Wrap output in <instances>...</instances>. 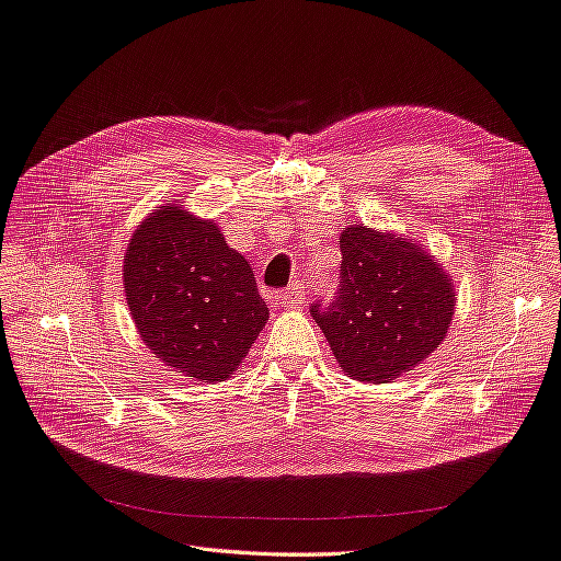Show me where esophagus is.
Segmentation results:
<instances>
[{"label":"esophagus","mask_w":561,"mask_h":561,"mask_svg":"<svg viewBox=\"0 0 561 561\" xmlns=\"http://www.w3.org/2000/svg\"><path fill=\"white\" fill-rule=\"evenodd\" d=\"M278 299H280V305H287V307L301 305V301H305V283L295 280L290 287H287V290L278 293Z\"/></svg>","instance_id":"34e87169"}]
</instances>
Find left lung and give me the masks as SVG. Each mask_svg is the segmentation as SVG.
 Segmentation results:
<instances>
[{
    "label": "left lung",
    "instance_id": "8db88e82",
    "mask_svg": "<svg viewBox=\"0 0 561 561\" xmlns=\"http://www.w3.org/2000/svg\"><path fill=\"white\" fill-rule=\"evenodd\" d=\"M340 250L337 293L309 311L346 375L389 382L444 342L456 295L446 271L405 238L354 224Z\"/></svg>",
    "mask_w": 561,
    "mask_h": 561
}]
</instances>
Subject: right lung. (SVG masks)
<instances>
[{"instance_id": "1", "label": "right lung", "mask_w": 561, "mask_h": 561, "mask_svg": "<svg viewBox=\"0 0 561 561\" xmlns=\"http://www.w3.org/2000/svg\"><path fill=\"white\" fill-rule=\"evenodd\" d=\"M125 293L148 350L195 380L233 375L268 321L245 256L215 224L172 205L131 236Z\"/></svg>"}]
</instances>
